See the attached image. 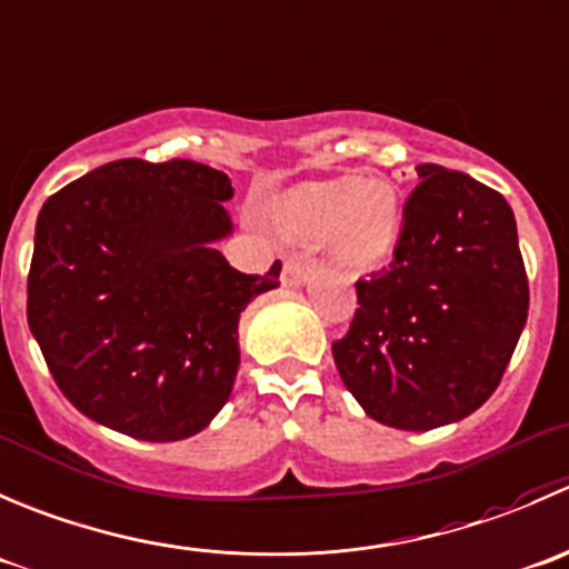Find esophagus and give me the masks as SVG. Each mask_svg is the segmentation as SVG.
Listing matches in <instances>:
<instances>
[{
  "label": "esophagus",
  "mask_w": 569,
  "mask_h": 569,
  "mask_svg": "<svg viewBox=\"0 0 569 569\" xmlns=\"http://www.w3.org/2000/svg\"><path fill=\"white\" fill-rule=\"evenodd\" d=\"M312 268H315V262H309V260H303V257H287L284 260V271H282V282L287 284V287H298V284H303L309 279V273H312Z\"/></svg>",
  "instance_id": "34e87169"
}]
</instances>
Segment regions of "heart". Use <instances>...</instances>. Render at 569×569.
I'll return each instance as SVG.
<instances>
[{
  "mask_svg": "<svg viewBox=\"0 0 569 569\" xmlns=\"http://www.w3.org/2000/svg\"><path fill=\"white\" fill-rule=\"evenodd\" d=\"M277 221L290 238H323L337 260L368 268L396 246L401 207L392 184L381 179H331L292 190L279 204Z\"/></svg>",
  "mask_w": 569,
  "mask_h": 569,
  "instance_id": "heart-1",
  "label": "heart"
}]
</instances>
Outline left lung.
Returning <instances> with one entry per match:
<instances>
[{
	"mask_svg": "<svg viewBox=\"0 0 569 569\" xmlns=\"http://www.w3.org/2000/svg\"><path fill=\"white\" fill-rule=\"evenodd\" d=\"M390 266L357 282L348 335L331 342L342 385L379 423L429 431L473 415L528 318L515 212L498 190L423 162Z\"/></svg>",
	"mask_w": 569,
	"mask_h": 569,
	"instance_id": "8db88e82",
	"label": "left lung"
}]
</instances>
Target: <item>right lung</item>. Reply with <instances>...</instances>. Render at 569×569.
I'll list each match as a JSON object with an SVG mask.
<instances>
[{"label":"right lung","mask_w":569,"mask_h":569,"mask_svg":"<svg viewBox=\"0 0 569 569\" xmlns=\"http://www.w3.org/2000/svg\"><path fill=\"white\" fill-rule=\"evenodd\" d=\"M232 193L204 162L129 157L43 204L27 323L54 385L96 423L173 442L229 401L240 312L282 271L240 273L212 249L232 229Z\"/></svg>","instance_id":"obj_1"}]
</instances>
